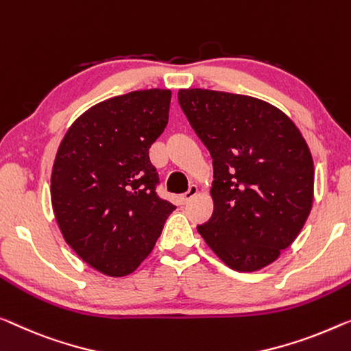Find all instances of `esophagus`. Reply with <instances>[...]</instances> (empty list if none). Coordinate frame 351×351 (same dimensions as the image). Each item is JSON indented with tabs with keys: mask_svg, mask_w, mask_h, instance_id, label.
I'll return each instance as SVG.
<instances>
[{
	"mask_svg": "<svg viewBox=\"0 0 351 351\" xmlns=\"http://www.w3.org/2000/svg\"><path fill=\"white\" fill-rule=\"evenodd\" d=\"M198 193V187L195 186V184H191L189 186V189H187V192H184L182 193V195L180 197V202H181V205H186L187 202H191L193 197H195Z\"/></svg>",
	"mask_w": 351,
	"mask_h": 351,
	"instance_id": "34e87169",
	"label": "esophagus"
}]
</instances>
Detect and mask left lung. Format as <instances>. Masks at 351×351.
Segmentation results:
<instances>
[{"label": "left lung", "instance_id": "8db88e82", "mask_svg": "<svg viewBox=\"0 0 351 351\" xmlns=\"http://www.w3.org/2000/svg\"><path fill=\"white\" fill-rule=\"evenodd\" d=\"M178 102L213 158L214 211L198 233L234 271L273 263L300 234L313 198V162L291 119L239 94L180 90Z\"/></svg>", "mask_w": 351, "mask_h": 351}]
</instances>
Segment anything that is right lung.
<instances>
[{
    "mask_svg": "<svg viewBox=\"0 0 351 351\" xmlns=\"http://www.w3.org/2000/svg\"><path fill=\"white\" fill-rule=\"evenodd\" d=\"M170 90H143L91 107L56 153L51 206L85 263L121 277L148 257L176 206L158 195L149 148L169 123Z\"/></svg>",
    "mask_w": 351,
    "mask_h": 351,
    "instance_id": "obj_1",
    "label": "right lung"
}]
</instances>
